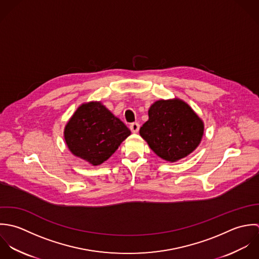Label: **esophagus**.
<instances>
[{"instance_id": "34e87169", "label": "esophagus", "mask_w": 259, "mask_h": 259, "mask_svg": "<svg viewBox=\"0 0 259 259\" xmlns=\"http://www.w3.org/2000/svg\"><path fill=\"white\" fill-rule=\"evenodd\" d=\"M139 129H140V125L138 124V123H132L131 125H130V130L133 132V133H137L138 131H139Z\"/></svg>"}]
</instances>
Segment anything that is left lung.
<instances>
[{"instance_id":"obj_1","label":"left lung","mask_w":259,"mask_h":259,"mask_svg":"<svg viewBox=\"0 0 259 259\" xmlns=\"http://www.w3.org/2000/svg\"><path fill=\"white\" fill-rule=\"evenodd\" d=\"M149 119L140 128L141 137L160 158L175 162L199 145L204 125L188 104L180 99L159 100L148 111Z\"/></svg>"}]
</instances>
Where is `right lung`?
I'll use <instances>...</instances> for the list:
<instances>
[{"mask_svg":"<svg viewBox=\"0 0 259 259\" xmlns=\"http://www.w3.org/2000/svg\"><path fill=\"white\" fill-rule=\"evenodd\" d=\"M130 134L101 102L82 104L64 130L69 150L94 166L109 159Z\"/></svg>","mask_w":259,"mask_h":259,"instance_id":"right-lung-1","label":"right lung"}]
</instances>
